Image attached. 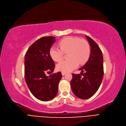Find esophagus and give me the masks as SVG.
<instances>
[{"label":"esophagus","mask_w":126,"mask_h":126,"mask_svg":"<svg viewBox=\"0 0 126 126\" xmlns=\"http://www.w3.org/2000/svg\"><path fill=\"white\" fill-rule=\"evenodd\" d=\"M62 75L63 76H64V75H65V74H66V73L65 72H62Z\"/></svg>","instance_id":"1"}]
</instances>
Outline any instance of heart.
I'll return each instance as SVG.
<instances>
[{
  "instance_id": "1",
  "label": "heart",
  "mask_w": 126,
  "mask_h": 126,
  "mask_svg": "<svg viewBox=\"0 0 126 126\" xmlns=\"http://www.w3.org/2000/svg\"><path fill=\"white\" fill-rule=\"evenodd\" d=\"M60 48L52 47L50 49V55L55 62H60L63 58L64 53H69L67 61H63L56 65L58 71L69 72L76 69L79 64L85 63L91 53L90 46L84 39L77 37L69 36L60 42Z\"/></svg>"
}]
</instances>
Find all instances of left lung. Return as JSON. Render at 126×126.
<instances>
[{
	"label": "left lung",
	"instance_id": "obj_1",
	"mask_svg": "<svg viewBox=\"0 0 126 126\" xmlns=\"http://www.w3.org/2000/svg\"><path fill=\"white\" fill-rule=\"evenodd\" d=\"M91 46L87 62L79 69L80 74H72L71 86L73 93L81 99H87L97 92L104 75L103 57L100 47L90 37L85 35ZM83 72H84L83 74ZM82 75V78L80 76Z\"/></svg>",
	"mask_w": 126,
	"mask_h": 126
}]
</instances>
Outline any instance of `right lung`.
I'll list each match as a JSON object with an SVG mask.
<instances>
[{
    "mask_svg": "<svg viewBox=\"0 0 126 126\" xmlns=\"http://www.w3.org/2000/svg\"><path fill=\"white\" fill-rule=\"evenodd\" d=\"M55 41L54 36L42 37L32 44L25 55L26 84L32 94L42 101H48L55 97L62 77L60 72L49 76L45 74L46 72L52 73L54 70V62L50 56V49Z\"/></svg>",
    "mask_w": 126,
    "mask_h": 126,
    "instance_id": "1",
    "label": "right lung"
}]
</instances>
